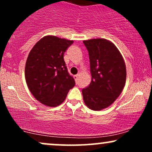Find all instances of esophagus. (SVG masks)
Masks as SVG:
<instances>
[{
	"label": "esophagus",
	"mask_w": 152,
	"mask_h": 152,
	"mask_svg": "<svg viewBox=\"0 0 152 152\" xmlns=\"http://www.w3.org/2000/svg\"><path fill=\"white\" fill-rule=\"evenodd\" d=\"M74 79H75V81H76V82L78 81V75L77 74V75H75V76H74Z\"/></svg>",
	"instance_id": "34e87169"
}]
</instances>
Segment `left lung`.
I'll use <instances>...</instances> for the list:
<instances>
[{
    "label": "left lung",
    "mask_w": 152,
    "mask_h": 152,
    "mask_svg": "<svg viewBox=\"0 0 152 152\" xmlns=\"http://www.w3.org/2000/svg\"><path fill=\"white\" fill-rule=\"evenodd\" d=\"M88 51L91 81L82 89L88 108L99 111L114 102L121 93L126 78V65L114 43L104 38L83 41Z\"/></svg>",
    "instance_id": "left-lung-1"
}]
</instances>
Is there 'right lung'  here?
<instances>
[{
    "instance_id": "right-lung-1",
    "label": "right lung",
    "mask_w": 152,
    "mask_h": 152,
    "mask_svg": "<svg viewBox=\"0 0 152 152\" xmlns=\"http://www.w3.org/2000/svg\"><path fill=\"white\" fill-rule=\"evenodd\" d=\"M73 42L47 36L38 41L28 54L25 67L26 83L35 98L44 105H60L76 84L64 59Z\"/></svg>"
}]
</instances>
